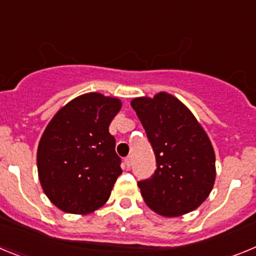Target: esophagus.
Instances as JSON below:
<instances>
[{
	"instance_id": "1",
	"label": "esophagus",
	"mask_w": 256,
	"mask_h": 256,
	"mask_svg": "<svg viewBox=\"0 0 256 256\" xmlns=\"http://www.w3.org/2000/svg\"><path fill=\"white\" fill-rule=\"evenodd\" d=\"M124 164H126V166L128 169L132 166V156H126V159H124Z\"/></svg>"
}]
</instances>
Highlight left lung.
Instances as JSON below:
<instances>
[{
	"label": "left lung",
	"mask_w": 256,
	"mask_h": 256,
	"mask_svg": "<svg viewBox=\"0 0 256 256\" xmlns=\"http://www.w3.org/2000/svg\"><path fill=\"white\" fill-rule=\"evenodd\" d=\"M156 158V170L140 180L144 202L162 216L200 206L216 180V154L206 132L177 97L166 92L133 98Z\"/></svg>",
	"instance_id": "obj_1"
}]
</instances>
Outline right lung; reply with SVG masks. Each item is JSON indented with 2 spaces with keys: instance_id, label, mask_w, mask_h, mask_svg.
Returning <instances> with one entry per match:
<instances>
[{
  "instance_id": "right-lung-1",
  "label": "right lung",
  "mask_w": 256,
  "mask_h": 256,
  "mask_svg": "<svg viewBox=\"0 0 256 256\" xmlns=\"http://www.w3.org/2000/svg\"><path fill=\"white\" fill-rule=\"evenodd\" d=\"M120 108L115 97L91 92L68 102L46 126L38 144V177L62 212L90 214L110 198L122 160L108 126Z\"/></svg>"
}]
</instances>
